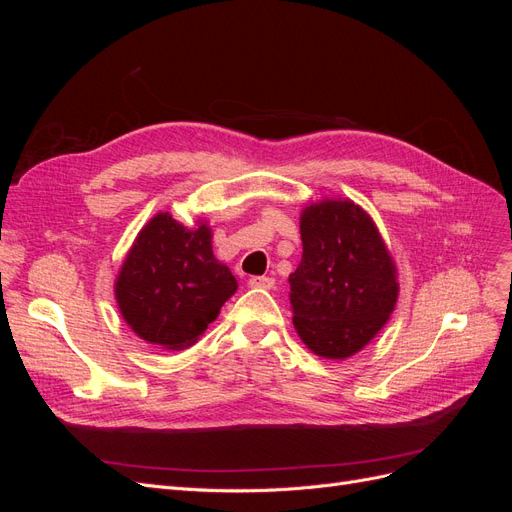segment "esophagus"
I'll list each match as a JSON object with an SVG mask.
<instances>
[{
	"label": "esophagus",
	"instance_id": "esophagus-1",
	"mask_svg": "<svg viewBox=\"0 0 512 512\" xmlns=\"http://www.w3.org/2000/svg\"><path fill=\"white\" fill-rule=\"evenodd\" d=\"M250 288H265V290H269V288H273L275 286V280L273 277H267V275H254V277H250Z\"/></svg>",
	"mask_w": 512,
	"mask_h": 512
}]
</instances>
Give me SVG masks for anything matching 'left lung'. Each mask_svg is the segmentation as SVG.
Returning <instances> with one entry per match:
<instances>
[{
	"instance_id": "8db88e82",
	"label": "left lung",
	"mask_w": 512,
	"mask_h": 512,
	"mask_svg": "<svg viewBox=\"0 0 512 512\" xmlns=\"http://www.w3.org/2000/svg\"><path fill=\"white\" fill-rule=\"evenodd\" d=\"M301 241V262L288 277L294 329L318 356L348 359L393 314L395 262L374 220L352 200L305 207Z\"/></svg>"
}]
</instances>
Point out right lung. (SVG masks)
Segmentation results:
<instances>
[{"label": "right lung", "instance_id": "obj_1", "mask_svg": "<svg viewBox=\"0 0 512 512\" xmlns=\"http://www.w3.org/2000/svg\"><path fill=\"white\" fill-rule=\"evenodd\" d=\"M235 292V275L213 256L211 228H188L170 213L138 232L115 282L128 327L166 350L194 346Z\"/></svg>", "mask_w": 512, "mask_h": 512}]
</instances>
